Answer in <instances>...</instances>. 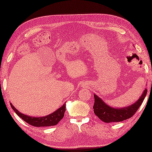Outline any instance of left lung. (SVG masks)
<instances>
[{"instance_id":"8db88e82","label":"left lung","mask_w":152,"mask_h":152,"mask_svg":"<svg viewBox=\"0 0 152 152\" xmlns=\"http://www.w3.org/2000/svg\"><path fill=\"white\" fill-rule=\"evenodd\" d=\"M147 89H145L144 92L135 103L127 107L114 108L107 105L101 98L94 94V112L102 121L104 123H113V122H121L126 119L131 118L135 114L147 95Z\"/></svg>"}]
</instances>
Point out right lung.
Listing matches in <instances>:
<instances>
[{
    "mask_svg": "<svg viewBox=\"0 0 152 152\" xmlns=\"http://www.w3.org/2000/svg\"><path fill=\"white\" fill-rule=\"evenodd\" d=\"M11 107L13 110L16 112V114L19 117H20L24 121L26 122L29 125L34 126V127H48V126H53L57 125L58 123L64 117V114L66 110L65 103L63 106L58 109L54 113L46 116L42 117H31L23 114H21L12 105Z\"/></svg>",
    "mask_w": 152,
    "mask_h": 152,
    "instance_id": "1",
    "label": "right lung"
}]
</instances>
